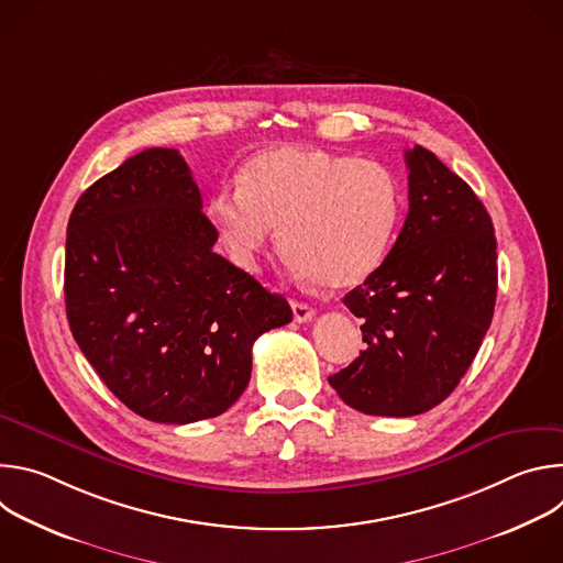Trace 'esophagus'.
<instances>
[{
	"label": "esophagus",
	"instance_id": "obj_1",
	"mask_svg": "<svg viewBox=\"0 0 563 563\" xmlns=\"http://www.w3.org/2000/svg\"><path fill=\"white\" fill-rule=\"evenodd\" d=\"M291 309H294V320H298V323H307V320L313 318V307L302 302V300H291Z\"/></svg>",
	"mask_w": 563,
	"mask_h": 563
}]
</instances>
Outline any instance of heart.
Instances as JSON below:
<instances>
[{
	"instance_id": "b5f03b06",
	"label": "heart",
	"mask_w": 563,
	"mask_h": 563,
	"mask_svg": "<svg viewBox=\"0 0 563 563\" xmlns=\"http://www.w3.org/2000/svg\"><path fill=\"white\" fill-rule=\"evenodd\" d=\"M400 187L372 159L311 146H276L252 155L238 187L205 205L233 265L258 272L280 238L289 269L332 289L363 283L387 256L400 218Z\"/></svg>"
}]
</instances>
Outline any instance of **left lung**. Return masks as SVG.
<instances>
[{"mask_svg": "<svg viewBox=\"0 0 563 563\" xmlns=\"http://www.w3.org/2000/svg\"><path fill=\"white\" fill-rule=\"evenodd\" d=\"M410 211L380 267L343 302L363 318L361 356L330 376L374 417L432 410L459 385L495 313L497 238L474 191L441 159L406 151Z\"/></svg>", "mask_w": 563, "mask_h": 563, "instance_id": "left-lung-1", "label": "left lung"}]
</instances>
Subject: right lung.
I'll list each match as a JSON object with an SVG mask.
<instances>
[{
  "instance_id": "obj_1",
  "label": "right lung",
  "mask_w": 563,
  "mask_h": 563,
  "mask_svg": "<svg viewBox=\"0 0 563 563\" xmlns=\"http://www.w3.org/2000/svg\"><path fill=\"white\" fill-rule=\"evenodd\" d=\"M216 231L176 148H146L68 218L64 298L75 343L122 404L155 423L227 412L254 341L291 320L280 294L213 252Z\"/></svg>"
}]
</instances>
